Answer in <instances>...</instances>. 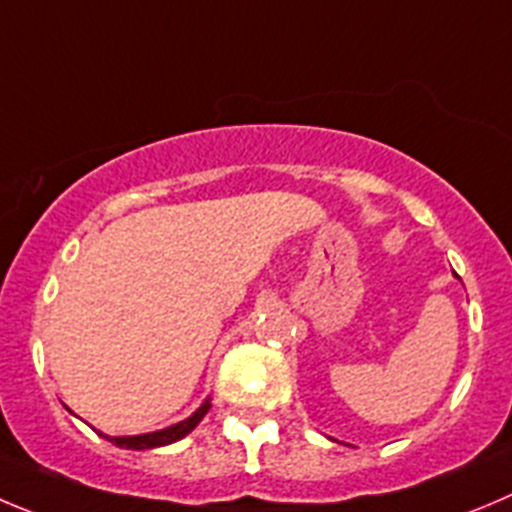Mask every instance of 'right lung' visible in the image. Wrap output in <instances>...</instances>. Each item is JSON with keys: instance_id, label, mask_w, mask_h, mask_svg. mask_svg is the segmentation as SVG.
Masks as SVG:
<instances>
[{"instance_id": "1", "label": "right lung", "mask_w": 512, "mask_h": 512, "mask_svg": "<svg viewBox=\"0 0 512 512\" xmlns=\"http://www.w3.org/2000/svg\"><path fill=\"white\" fill-rule=\"evenodd\" d=\"M209 399L204 401L202 407L197 409V412L191 414V417H186L184 422L179 424H171V427L166 429H159V432H148V434H136V437H108V434H103L108 442L118 444V447H123V450H154V447H164V444H171V442H179L181 437H186V434L191 432V429L197 427L199 422L204 419V414L209 412Z\"/></svg>"}]
</instances>
